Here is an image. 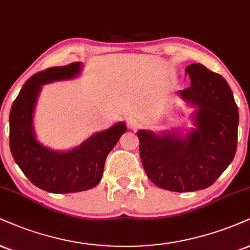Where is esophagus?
Returning a JSON list of instances; mask_svg holds the SVG:
<instances>
[{"label":"esophagus","mask_w":250,"mask_h":250,"mask_svg":"<svg viewBox=\"0 0 250 250\" xmlns=\"http://www.w3.org/2000/svg\"><path fill=\"white\" fill-rule=\"evenodd\" d=\"M127 125H128V128L131 129V130H137V129L141 127L140 121H137L136 119H133V117H131V119H128Z\"/></svg>","instance_id":"34e87169"}]
</instances>
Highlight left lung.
<instances>
[{
  "label": "left lung",
  "instance_id": "1",
  "mask_svg": "<svg viewBox=\"0 0 250 250\" xmlns=\"http://www.w3.org/2000/svg\"><path fill=\"white\" fill-rule=\"evenodd\" d=\"M185 71L191 86L178 95L193 108V127L137 131L146 176L158 188L173 192L211 186L231 163L237 143L239 110L227 81L201 64L188 65Z\"/></svg>",
  "mask_w": 250,
  "mask_h": 250
}]
</instances>
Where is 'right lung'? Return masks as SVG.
Here are the masks:
<instances>
[{"label": "right lung", "mask_w": 250, "mask_h": 250, "mask_svg": "<svg viewBox=\"0 0 250 250\" xmlns=\"http://www.w3.org/2000/svg\"><path fill=\"white\" fill-rule=\"evenodd\" d=\"M83 72L80 62L51 67L26 80L9 115L11 155L32 184L50 193H72L93 188L100 183L104 162L120 137L125 122H117L86 138L70 150H55L37 138L34 117L42 86L53 81L76 79Z\"/></svg>", "instance_id": "add662e5"}]
</instances>
